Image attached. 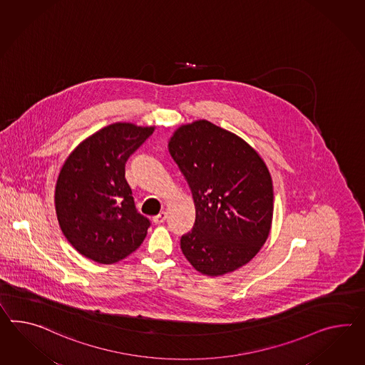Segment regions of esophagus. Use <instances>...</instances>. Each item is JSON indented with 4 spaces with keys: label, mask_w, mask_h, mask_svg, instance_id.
<instances>
[{
    "label": "esophagus",
    "mask_w": 365,
    "mask_h": 365,
    "mask_svg": "<svg viewBox=\"0 0 365 365\" xmlns=\"http://www.w3.org/2000/svg\"><path fill=\"white\" fill-rule=\"evenodd\" d=\"M165 220H167V213L165 212H160L159 215H155L152 218V221L156 225L163 224Z\"/></svg>",
    "instance_id": "1"
}]
</instances>
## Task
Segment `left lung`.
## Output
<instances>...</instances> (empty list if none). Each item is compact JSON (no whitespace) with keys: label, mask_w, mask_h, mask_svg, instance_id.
I'll list each match as a JSON object with an SVG mask.
<instances>
[{"label":"left lung","mask_w":365,"mask_h":365,"mask_svg":"<svg viewBox=\"0 0 365 365\" xmlns=\"http://www.w3.org/2000/svg\"><path fill=\"white\" fill-rule=\"evenodd\" d=\"M196 206L181 250L198 272L220 277L252 261L270 234L274 190L259 153L207 120L180 125L168 141Z\"/></svg>","instance_id":"obj_1"}]
</instances>
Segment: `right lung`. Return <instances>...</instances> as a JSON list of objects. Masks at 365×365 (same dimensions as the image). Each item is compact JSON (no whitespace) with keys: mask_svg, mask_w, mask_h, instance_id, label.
I'll return each mask as SVG.
<instances>
[{"mask_svg":"<svg viewBox=\"0 0 365 365\" xmlns=\"http://www.w3.org/2000/svg\"><path fill=\"white\" fill-rule=\"evenodd\" d=\"M155 131L113 123L79 143L56 185V212L66 240L86 258L111 264L140 246L150 220L138 213L125 163Z\"/></svg>","mask_w":365,"mask_h":365,"instance_id":"right-lung-1","label":"right lung"}]
</instances>
